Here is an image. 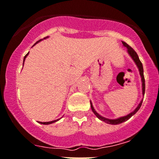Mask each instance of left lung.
I'll use <instances>...</instances> for the list:
<instances>
[{"label":"left lung","instance_id":"obj_1","mask_svg":"<svg viewBox=\"0 0 159 159\" xmlns=\"http://www.w3.org/2000/svg\"><path fill=\"white\" fill-rule=\"evenodd\" d=\"M122 43H123V46H124V47H126V48L127 49V53H128L129 56H130V57L132 58V60L134 61V62L135 63L136 66L138 67V70H139V73H140V76H141V82H142V95H144V92H145V81H144V70H143L142 64H141V61L139 60V57H138V54H137L136 52L134 51V50L133 48H131V47H130V46L128 45V44H127L125 42H124V41H122ZM142 102H143V98L141 99V101L140 102V103L138 104V106H137L136 109H135L133 111V112H131L130 113L127 114V116L119 117V118H117V119L106 118V117H104V116H102L99 115V114H98V112L95 111V109H94L92 101H90V104H91V108H92V112H93L94 114H95V115L96 116L98 117V119H99L100 120L103 121V122L106 123V124H112V125H116V124H122V123H124V122H125V121L128 120L129 119H130V117L134 115V114L136 113V112H138V110H139L140 108H141V104H142Z\"/></svg>","mask_w":159,"mask_h":159}]
</instances>
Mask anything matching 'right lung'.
Masks as SVG:
<instances>
[{
  "label": "right lung",
  "instance_id": "1",
  "mask_svg": "<svg viewBox=\"0 0 159 159\" xmlns=\"http://www.w3.org/2000/svg\"><path fill=\"white\" fill-rule=\"evenodd\" d=\"M48 37H49V36H47V37H45V38L42 39H39V41H37V42L35 43L34 44L33 46H32V47H34V46H35V44H36V43H39V42H40V41H42V40H43V39H47V38H48ZM29 53H28L27 54H26L25 56V57H24V60H23V65H24L25 60V58L27 57V56H28V55H29ZM61 120V119H58V120H53V121H50V122H39V124H45V125H48V124H53V123L57 122V121H58V120Z\"/></svg>",
  "mask_w": 159,
  "mask_h": 159
}]
</instances>
